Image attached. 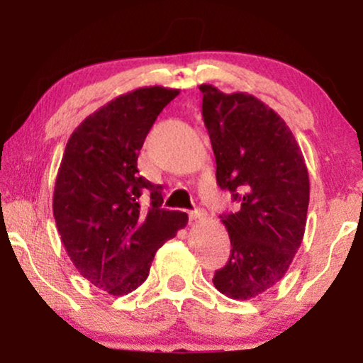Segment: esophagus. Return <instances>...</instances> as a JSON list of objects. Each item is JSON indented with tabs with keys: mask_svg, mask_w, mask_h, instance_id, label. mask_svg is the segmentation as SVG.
<instances>
[{
	"mask_svg": "<svg viewBox=\"0 0 363 363\" xmlns=\"http://www.w3.org/2000/svg\"><path fill=\"white\" fill-rule=\"evenodd\" d=\"M188 216H190V221L201 220V218H205V211H203V210H195V211H190V213H188Z\"/></svg>",
	"mask_w": 363,
	"mask_h": 363,
	"instance_id": "1",
	"label": "esophagus"
}]
</instances>
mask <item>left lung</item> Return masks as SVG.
<instances>
[{
	"label": "left lung",
	"instance_id": "8db88e82",
	"mask_svg": "<svg viewBox=\"0 0 363 363\" xmlns=\"http://www.w3.org/2000/svg\"><path fill=\"white\" fill-rule=\"evenodd\" d=\"M203 121L216 182L240 201L221 215L231 256L213 284L231 299H252L277 284L299 250L309 206V173L291 128L247 92L201 84Z\"/></svg>",
	"mask_w": 363,
	"mask_h": 363
}]
</instances>
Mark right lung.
Wrapping results in <instances>:
<instances>
[{"instance_id": "1", "label": "right lung", "mask_w": 363, "mask_h": 363, "mask_svg": "<svg viewBox=\"0 0 363 363\" xmlns=\"http://www.w3.org/2000/svg\"><path fill=\"white\" fill-rule=\"evenodd\" d=\"M178 92L153 86L118 96L82 121L64 150L52 196L57 231L76 269L112 296L135 291L158 247L188 223L186 213L162 208L160 188L137 168L147 133ZM145 191L151 206L142 208Z\"/></svg>"}]
</instances>
